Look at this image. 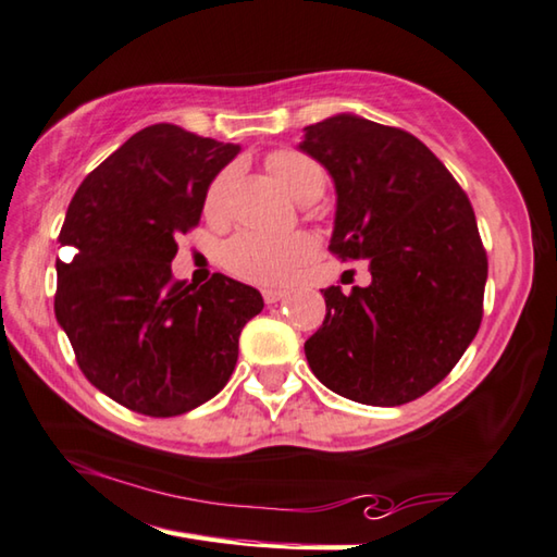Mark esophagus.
I'll use <instances>...</instances> for the list:
<instances>
[{"instance_id":"34e87169","label":"esophagus","mask_w":557,"mask_h":557,"mask_svg":"<svg viewBox=\"0 0 557 557\" xmlns=\"http://www.w3.org/2000/svg\"><path fill=\"white\" fill-rule=\"evenodd\" d=\"M285 297H287V292H285V289H275V287L262 289V299H265V305H275V301L285 299Z\"/></svg>"}]
</instances>
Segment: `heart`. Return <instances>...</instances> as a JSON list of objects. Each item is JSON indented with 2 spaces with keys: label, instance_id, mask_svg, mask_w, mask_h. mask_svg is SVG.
Returning a JSON list of instances; mask_svg holds the SVG:
<instances>
[{
  "label": "heart",
  "instance_id": "b5f03b06",
  "mask_svg": "<svg viewBox=\"0 0 557 557\" xmlns=\"http://www.w3.org/2000/svg\"><path fill=\"white\" fill-rule=\"evenodd\" d=\"M268 168L285 185L289 195L299 201L317 199L323 191V185H326L321 165L309 156L299 153V150H275V153L268 156ZM234 180L236 165H226L211 180L205 199L209 216H224ZM311 256L313 240L307 234L265 236L256 234V231H244V234L228 238L221 248V265L231 275L256 282V285H285Z\"/></svg>",
  "mask_w": 557,
  "mask_h": 557
}]
</instances>
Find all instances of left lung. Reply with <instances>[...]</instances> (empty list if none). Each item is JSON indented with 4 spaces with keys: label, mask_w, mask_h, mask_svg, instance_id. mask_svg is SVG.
Here are the masks:
<instances>
[{
    "label": "left lung",
    "mask_w": 557,
    "mask_h": 557,
    "mask_svg": "<svg viewBox=\"0 0 557 557\" xmlns=\"http://www.w3.org/2000/svg\"><path fill=\"white\" fill-rule=\"evenodd\" d=\"M299 150L329 170L336 221L329 250L370 260L372 282L321 289L326 319L305 343L329 389L399 407L455 368L482 321L487 252L468 195L407 131L336 114L305 128Z\"/></svg>",
    "instance_id": "1"
}]
</instances>
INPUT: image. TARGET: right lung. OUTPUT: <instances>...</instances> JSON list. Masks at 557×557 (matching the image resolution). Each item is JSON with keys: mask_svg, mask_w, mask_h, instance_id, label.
I'll return each mask as SVG.
<instances>
[{"mask_svg": "<svg viewBox=\"0 0 557 557\" xmlns=\"http://www.w3.org/2000/svg\"><path fill=\"white\" fill-rule=\"evenodd\" d=\"M240 146L175 124L131 136L89 173L60 228L55 319L99 392L146 417H177L226 387L238 336L262 311L256 287L214 272L173 280L177 236Z\"/></svg>", "mask_w": 557, "mask_h": 557, "instance_id": "add662e5", "label": "right lung"}]
</instances>
